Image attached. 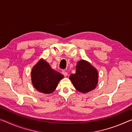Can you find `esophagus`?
Here are the masks:
<instances>
[{"label": "esophagus", "instance_id": "obj_1", "mask_svg": "<svg viewBox=\"0 0 132 132\" xmlns=\"http://www.w3.org/2000/svg\"><path fill=\"white\" fill-rule=\"evenodd\" d=\"M62 74L64 76H65V77H66L67 76H68V73H67L66 71H64V70L62 71Z\"/></svg>", "mask_w": 132, "mask_h": 132}]
</instances>
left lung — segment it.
Here are the masks:
<instances>
[{
  "instance_id": "8db88e82",
  "label": "left lung",
  "mask_w": 132,
  "mask_h": 132,
  "mask_svg": "<svg viewBox=\"0 0 132 132\" xmlns=\"http://www.w3.org/2000/svg\"><path fill=\"white\" fill-rule=\"evenodd\" d=\"M76 73L70 75L69 79L77 91L86 93L96 88L98 83L97 70L89 62L80 60L77 63Z\"/></svg>"
}]
</instances>
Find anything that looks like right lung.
<instances>
[{
	"label": "right lung",
	"instance_id": "1",
	"mask_svg": "<svg viewBox=\"0 0 132 132\" xmlns=\"http://www.w3.org/2000/svg\"><path fill=\"white\" fill-rule=\"evenodd\" d=\"M63 77V75L52 69L43 59L33 67L31 72L33 86L39 92L45 94L53 93Z\"/></svg>",
	"mask_w": 132,
	"mask_h": 132
}]
</instances>
